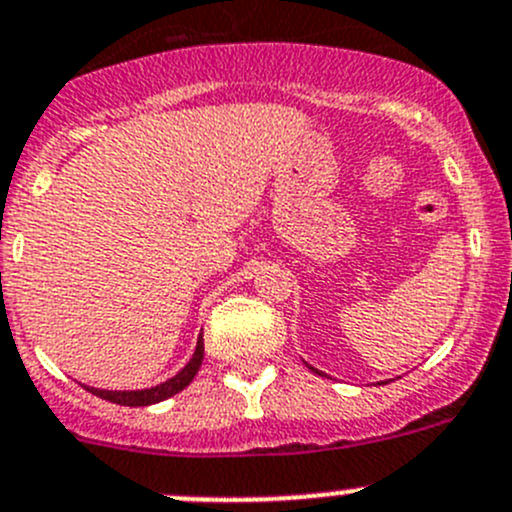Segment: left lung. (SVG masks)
I'll return each mask as SVG.
<instances>
[{
	"label": "left lung",
	"instance_id": "8db88e82",
	"mask_svg": "<svg viewBox=\"0 0 512 512\" xmlns=\"http://www.w3.org/2000/svg\"><path fill=\"white\" fill-rule=\"evenodd\" d=\"M310 370H315V367H310ZM315 372H317V370H315Z\"/></svg>",
	"mask_w": 512,
	"mask_h": 512
}]
</instances>
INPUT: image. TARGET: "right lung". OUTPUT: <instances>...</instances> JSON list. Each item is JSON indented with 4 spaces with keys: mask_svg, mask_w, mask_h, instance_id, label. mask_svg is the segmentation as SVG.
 <instances>
[{
    "mask_svg": "<svg viewBox=\"0 0 512 512\" xmlns=\"http://www.w3.org/2000/svg\"><path fill=\"white\" fill-rule=\"evenodd\" d=\"M202 357H205V342H202V335L200 340H197V350L195 355H192V360L187 362L185 367H182L180 372H177L175 377H170L167 382H162V385H157V388H150V390H97V388H87L89 393L97 395V398L102 400H109V403H117V405H127V408H145V405H155V403H162V400L172 398V395H177L180 390H185L187 385H190L192 380H195L197 370H200L202 365Z\"/></svg>",
    "mask_w": 512,
    "mask_h": 512,
    "instance_id": "right-lung-1",
    "label": "right lung"
}]
</instances>
